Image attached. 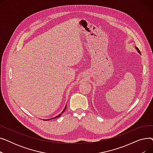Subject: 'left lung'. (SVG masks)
<instances>
[{
    "instance_id": "left-lung-1",
    "label": "left lung",
    "mask_w": 153,
    "mask_h": 153,
    "mask_svg": "<svg viewBox=\"0 0 153 153\" xmlns=\"http://www.w3.org/2000/svg\"><path fill=\"white\" fill-rule=\"evenodd\" d=\"M135 48H136V50H137L138 53L139 54H141V53H140V50H139V49H138V48L137 47H136V46H135Z\"/></svg>"
}]
</instances>
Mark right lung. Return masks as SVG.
Segmentation results:
<instances>
[{
    "label": "right lung",
    "mask_w": 153,
    "mask_h": 153,
    "mask_svg": "<svg viewBox=\"0 0 153 153\" xmlns=\"http://www.w3.org/2000/svg\"><path fill=\"white\" fill-rule=\"evenodd\" d=\"M66 108H67V104L66 105V106H65V107H64V110H62V111L61 112V113L60 114H59L58 115H57V116H56V117H53V118H50V119H43V120H52V119H54V118H58V117H61V115L64 113V111L66 110Z\"/></svg>",
    "instance_id": "right-lung-1"
}]
</instances>
